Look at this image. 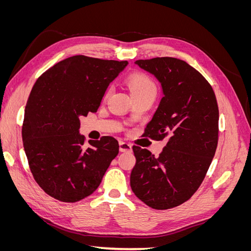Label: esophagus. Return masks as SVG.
Returning <instances> with one entry per match:
<instances>
[{"label":"esophagus","instance_id":"esophagus-1","mask_svg":"<svg viewBox=\"0 0 251 251\" xmlns=\"http://www.w3.org/2000/svg\"><path fill=\"white\" fill-rule=\"evenodd\" d=\"M119 151H123V153H126V151H132V146L130 143L119 141Z\"/></svg>","mask_w":251,"mask_h":251}]
</instances>
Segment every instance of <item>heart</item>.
Segmentation results:
<instances>
[{"instance_id":"b5f03b06","label":"heart","mask_w":251,"mask_h":251,"mask_svg":"<svg viewBox=\"0 0 251 251\" xmlns=\"http://www.w3.org/2000/svg\"><path fill=\"white\" fill-rule=\"evenodd\" d=\"M127 85L131 94L146 92V91H155V85L148 76L140 73H134L127 78Z\"/></svg>"}]
</instances>
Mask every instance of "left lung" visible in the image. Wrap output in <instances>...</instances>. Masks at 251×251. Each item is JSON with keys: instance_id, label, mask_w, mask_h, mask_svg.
Wrapping results in <instances>:
<instances>
[{"instance_id": "1", "label": "left lung", "mask_w": 251, "mask_h": 251, "mask_svg": "<svg viewBox=\"0 0 251 251\" xmlns=\"http://www.w3.org/2000/svg\"><path fill=\"white\" fill-rule=\"evenodd\" d=\"M135 64L161 85L163 97L146 134L165 139L166 146L157 158L133 147L131 188L148 206L169 209L191 198L208 171L218 144V103L208 81L184 60L155 57Z\"/></svg>"}]
</instances>
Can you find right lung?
Returning a JSON list of instances; mask_svg holds the SVG:
<instances>
[{"mask_svg":"<svg viewBox=\"0 0 251 251\" xmlns=\"http://www.w3.org/2000/svg\"><path fill=\"white\" fill-rule=\"evenodd\" d=\"M127 64L75 55L51 67L34 83L25 108L23 144L37 184L54 199L73 203L93 194L117 156L118 141L111 136L82 147L80 118L97 111Z\"/></svg>","mask_w":251,"mask_h":251,"instance_id":"obj_1","label":"right lung"}]
</instances>
